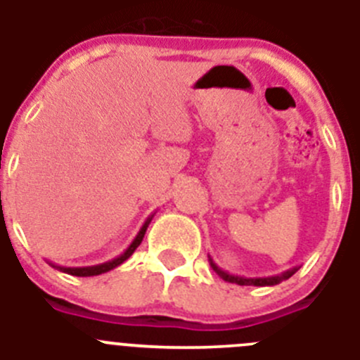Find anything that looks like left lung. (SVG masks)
Segmentation results:
<instances>
[{"instance_id": "8db88e82", "label": "left lung", "mask_w": 360, "mask_h": 360, "mask_svg": "<svg viewBox=\"0 0 360 360\" xmlns=\"http://www.w3.org/2000/svg\"><path fill=\"white\" fill-rule=\"evenodd\" d=\"M208 261H210L212 270H214L215 274L221 277V279H224L226 283H236V284H239V286H275V284H279V283H283V281L290 279V277H292V275L299 270V266H293V268H290V270L283 271V274L270 275V277H240V275H233V274H228V271L221 270V268L215 264L214 259L212 257H208Z\"/></svg>"}]
</instances>
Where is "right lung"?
Segmentation results:
<instances>
[{
  "label": "right lung",
  "mask_w": 360,
  "mask_h": 360,
  "mask_svg": "<svg viewBox=\"0 0 360 360\" xmlns=\"http://www.w3.org/2000/svg\"><path fill=\"white\" fill-rule=\"evenodd\" d=\"M152 217L154 215H150L148 219L145 221V224L141 226V230L137 232V236L134 237V240L130 243V246H128L127 250H124L123 254L117 255L115 259H112V261H106V262H101V264H96V266H79V268H67V266H58V264H54V262H49L50 266H54L58 268L59 271H65V274H70V275H76V277H92V275H101V274H106V271H110L114 270V268H117L120 264H123L124 261H127L130 255L136 252V248L139 245H141V240L143 237H145V232H146V228H148L150 221H152Z\"/></svg>",
  "instance_id": "obj_1"
}]
</instances>
